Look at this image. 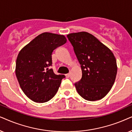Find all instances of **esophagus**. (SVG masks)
<instances>
[{"mask_svg": "<svg viewBox=\"0 0 132 132\" xmlns=\"http://www.w3.org/2000/svg\"><path fill=\"white\" fill-rule=\"evenodd\" d=\"M65 75H66V78H69L70 76H71V74L70 73H67V74H66Z\"/></svg>", "mask_w": 132, "mask_h": 132, "instance_id": "esophagus-1", "label": "esophagus"}]
</instances>
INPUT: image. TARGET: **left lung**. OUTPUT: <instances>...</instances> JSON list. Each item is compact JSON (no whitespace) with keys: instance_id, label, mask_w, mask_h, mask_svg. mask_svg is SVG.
<instances>
[{"instance_id":"8db88e82","label":"left lung","mask_w":132,"mask_h":132,"mask_svg":"<svg viewBox=\"0 0 132 132\" xmlns=\"http://www.w3.org/2000/svg\"><path fill=\"white\" fill-rule=\"evenodd\" d=\"M67 37L81 68V79L74 84L77 92L87 101L102 99L110 90L117 76L113 52L87 32L71 33Z\"/></svg>"}]
</instances>
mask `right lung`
<instances>
[{
	"label": "right lung",
	"mask_w": 132,
	"mask_h": 132,
	"mask_svg": "<svg viewBox=\"0 0 132 132\" xmlns=\"http://www.w3.org/2000/svg\"><path fill=\"white\" fill-rule=\"evenodd\" d=\"M63 35L43 32L23 47L18 54L15 75L24 94L36 103H45L55 96L64 75L54 73L52 54L66 43Z\"/></svg>",
	"instance_id": "1"
}]
</instances>
